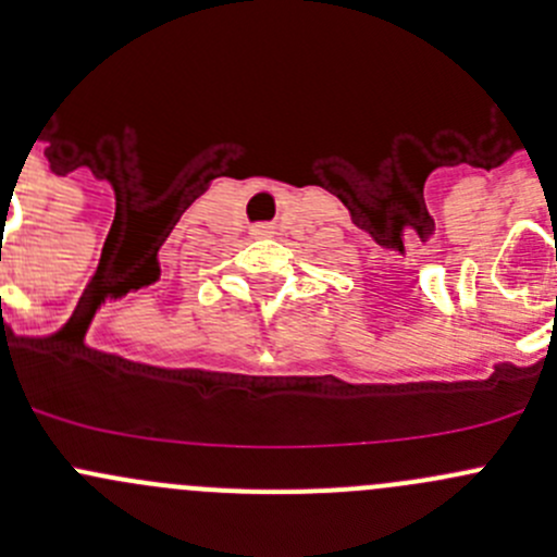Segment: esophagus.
I'll list each match as a JSON object with an SVG mask.
<instances>
[{
    "label": "esophagus",
    "instance_id": "34e87169",
    "mask_svg": "<svg viewBox=\"0 0 557 557\" xmlns=\"http://www.w3.org/2000/svg\"><path fill=\"white\" fill-rule=\"evenodd\" d=\"M274 228L269 226V223H258V226H252V237H272Z\"/></svg>",
    "mask_w": 557,
    "mask_h": 557
}]
</instances>
